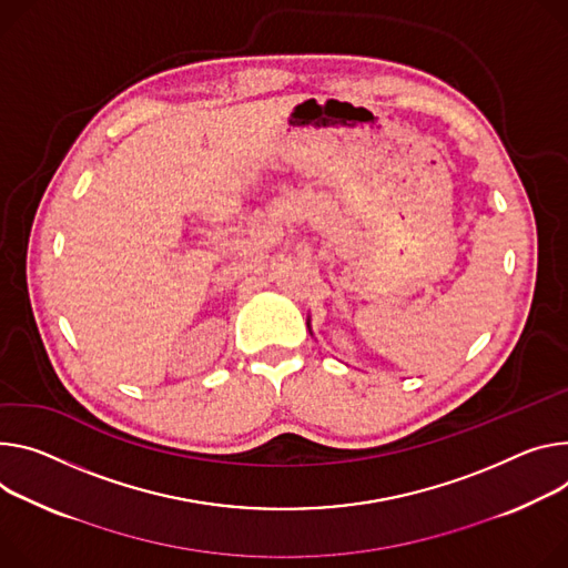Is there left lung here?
<instances>
[{
	"label": "left lung",
	"mask_w": 568,
	"mask_h": 568,
	"mask_svg": "<svg viewBox=\"0 0 568 568\" xmlns=\"http://www.w3.org/2000/svg\"><path fill=\"white\" fill-rule=\"evenodd\" d=\"M307 328H311V320H307Z\"/></svg>",
	"instance_id": "1"
}]
</instances>
